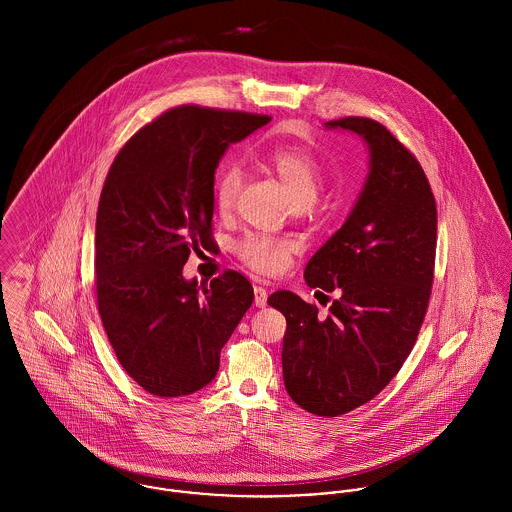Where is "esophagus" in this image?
I'll list each match as a JSON object with an SVG mask.
<instances>
[{
	"label": "esophagus",
	"mask_w": 512,
	"mask_h": 512,
	"mask_svg": "<svg viewBox=\"0 0 512 512\" xmlns=\"http://www.w3.org/2000/svg\"><path fill=\"white\" fill-rule=\"evenodd\" d=\"M254 303L256 307H264L268 303V292L262 286H254Z\"/></svg>",
	"instance_id": "34e87169"
}]
</instances>
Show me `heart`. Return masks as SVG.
Here are the masks:
<instances>
[{"mask_svg":"<svg viewBox=\"0 0 512 512\" xmlns=\"http://www.w3.org/2000/svg\"><path fill=\"white\" fill-rule=\"evenodd\" d=\"M254 157L282 181L295 207H309L315 203L323 185V167L309 149L293 144H270L258 147ZM240 185L242 169L236 163H228L220 169L213 193L215 209L220 215L232 211ZM292 252V242L268 234L250 232L234 242L236 258L264 276L280 274L288 266Z\"/></svg>","mask_w":512,"mask_h":512,"instance_id":"1","label":"heart"}]
</instances>
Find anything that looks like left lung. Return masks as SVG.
<instances>
[{"label":"left lung","instance_id":"1","mask_svg":"<svg viewBox=\"0 0 512 512\" xmlns=\"http://www.w3.org/2000/svg\"><path fill=\"white\" fill-rule=\"evenodd\" d=\"M327 128L363 136L370 153L353 213L303 272L309 288L335 299L327 313L286 290L268 303L288 323V394L303 410L335 418L384 390L416 345L434 284L438 209L420 161L386 126L349 116Z\"/></svg>","mask_w":512,"mask_h":512}]
</instances>
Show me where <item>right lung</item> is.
Returning a JSON list of instances; mask_svg holds the SVG:
<instances>
[{"label": "right lung", "mask_w": 512, "mask_h": 512, "mask_svg": "<svg viewBox=\"0 0 512 512\" xmlns=\"http://www.w3.org/2000/svg\"><path fill=\"white\" fill-rule=\"evenodd\" d=\"M272 118L175 106L138 130L106 175L94 240L98 313L124 370L153 396L207 386L220 349L254 301L234 270L187 282L191 252L209 248L222 153Z\"/></svg>", "instance_id": "right-lung-1"}]
</instances>
